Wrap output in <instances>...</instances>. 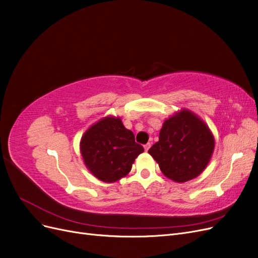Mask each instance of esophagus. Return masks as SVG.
<instances>
[{
    "mask_svg": "<svg viewBox=\"0 0 258 258\" xmlns=\"http://www.w3.org/2000/svg\"><path fill=\"white\" fill-rule=\"evenodd\" d=\"M150 147H151V143H147L144 145V150L147 152L148 150H150Z\"/></svg>",
    "mask_w": 258,
    "mask_h": 258,
    "instance_id": "obj_1",
    "label": "esophagus"
}]
</instances>
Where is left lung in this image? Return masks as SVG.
Wrapping results in <instances>:
<instances>
[{
    "label": "left lung",
    "mask_w": 258,
    "mask_h": 258,
    "mask_svg": "<svg viewBox=\"0 0 258 258\" xmlns=\"http://www.w3.org/2000/svg\"><path fill=\"white\" fill-rule=\"evenodd\" d=\"M214 150V138L207 124L183 110L163 122L159 141L150 150L161 172L177 183L197 177L206 169Z\"/></svg>",
    "instance_id": "1"
}]
</instances>
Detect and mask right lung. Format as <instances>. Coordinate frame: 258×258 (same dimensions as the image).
I'll list each match as a JSON object with an SVG mask.
<instances>
[{
    "label": "right lung",
    "instance_id": "right-lung-1",
    "mask_svg": "<svg viewBox=\"0 0 258 258\" xmlns=\"http://www.w3.org/2000/svg\"><path fill=\"white\" fill-rule=\"evenodd\" d=\"M144 148L135 141L134 132L116 117H105L91 126L81 140L86 167L100 181L113 183L126 176Z\"/></svg>",
    "mask_w": 258,
    "mask_h": 258
}]
</instances>
